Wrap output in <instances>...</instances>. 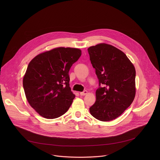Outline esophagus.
Here are the masks:
<instances>
[{"instance_id": "obj_1", "label": "esophagus", "mask_w": 160, "mask_h": 160, "mask_svg": "<svg viewBox=\"0 0 160 160\" xmlns=\"http://www.w3.org/2000/svg\"><path fill=\"white\" fill-rule=\"evenodd\" d=\"M87 93H88V91H84L83 92H80V95H81V96H84V95H86Z\"/></svg>"}]
</instances>
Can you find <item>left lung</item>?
I'll return each mask as SVG.
<instances>
[{"label":"left lung","instance_id":"8db88e82","mask_svg":"<svg viewBox=\"0 0 160 160\" xmlns=\"http://www.w3.org/2000/svg\"><path fill=\"white\" fill-rule=\"evenodd\" d=\"M88 50L99 82L96 101L90 107V113L102 121L113 120L134 99V66L124 52L114 46L102 43L90 47Z\"/></svg>","mask_w":160,"mask_h":160}]
</instances>
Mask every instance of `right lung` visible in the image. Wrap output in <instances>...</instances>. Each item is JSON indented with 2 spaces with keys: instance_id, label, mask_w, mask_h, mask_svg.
I'll return each instance as SVG.
<instances>
[{
  "instance_id": "1",
  "label": "right lung",
  "mask_w": 160,
  "mask_h": 160,
  "mask_svg": "<svg viewBox=\"0 0 160 160\" xmlns=\"http://www.w3.org/2000/svg\"><path fill=\"white\" fill-rule=\"evenodd\" d=\"M81 55L79 48L58 47L29 62L23 88L29 105L41 116L54 119L68 111L75 97L69 87V71Z\"/></svg>"
}]
</instances>
